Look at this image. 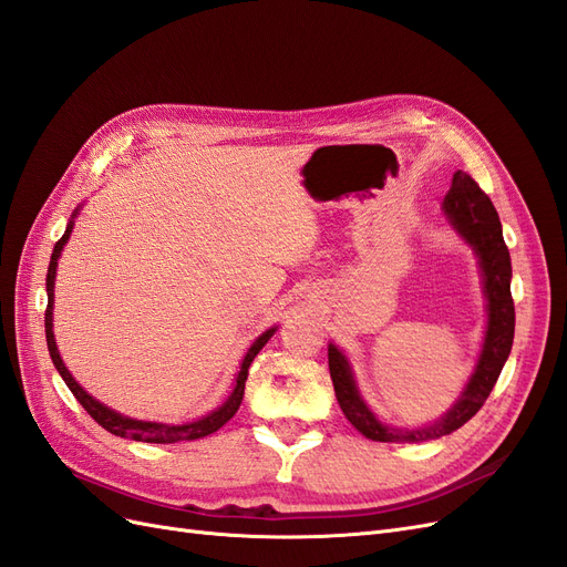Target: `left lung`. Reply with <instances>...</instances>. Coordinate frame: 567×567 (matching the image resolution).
<instances>
[{
    "mask_svg": "<svg viewBox=\"0 0 567 567\" xmlns=\"http://www.w3.org/2000/svg\"><path fill=\"white\" fill-rule=\"evenodd\" d=\"M442 210L444 217L450 219L452 229L477 255L483 293L487 300L483 350H480L477 364L466 388H463L461 398L452 404L447 414L423 427H392L375 419L362 394H359L348 357L333 342H329V371L342 414L359 433L375 442H425L458 431L485 404L511 354L513 331H516V307H513L511 298V255L504 244L499 215H496L489 196L463 169L454 173Z\"/></svg>",
    "mask_w": 567,
    "mask_h": 567,
    "instance_id": "obj_1",
    "label": "left lung"
}]
</instances>
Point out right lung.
<instances>
[{
	"label": "right lung",
	"instance_id": "obj_1",
	"mask_svg": "<svg viewBox=\"0 0 567 567\" xmlns=\"http://www.w3.org/2000/svg\"><path fill=\"white\" fill-rule=\"evenodd\" d=\"M78 210L73 213L71 221H68L65 234L56 241L54 252H51L49 269H47V300L49 302H47V312H44V333H47V348H49V354H51V362H54L56 371L61 373V379L65 381L68 388H71V392L75 394V400L84 406V411H87V414L101 427H106L109 433H113L117 437H130V440H136V442H153V444H173V442H184V440H198V437H205V435L219 431V427L225 425L236 414L238 406H241L244 390H246V379H248V369L252 364V359L257 357V352H260L267 346V340L274 336V331H277V326H271V329H267L248 348L244 362H241V371L236 373V383H234V390L229 392V398L221 402L215 411H210L208 416L175 425V423H156V421H136V419L117 414V411H113L111 406L94 400L92 394L73 379V373L65 369L63 359L59 354V348H56V340H54V323H51V321H54V317H51V315H54V281H56L59 257H61L63 246L68 244V238H71Z\"/></svg>",
	"mask_w": 567,
	"mask_h": 567
}]
</instances>
